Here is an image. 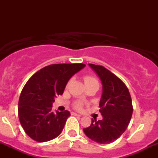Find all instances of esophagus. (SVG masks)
I'll return each instance as SVG.
<instances>
[{
	"label": "esophagus",
	"instance_id": "1",
	"mask_svg": "<svg viewBox=\"0 0 158 158\" xmlns=\"http://www.w3.org/2000/svg\"><path fill=\"white\" fill-rule=\"evenodd\" d=\"M73 115H75V116H78V117H81L80 114H78L77 113H73Z\"/></svg>",
	"mask_w": 158,
	"mask_h": 158
}]
</instances>
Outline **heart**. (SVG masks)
<instances>
[{
    "mask_svg": "<svg viewBox=\"0 0 158 158\" xmlns=\"http://www.w3.org/2000/svg\"><path fill=\"white\" fill-rule=\"evenodd\" d=\"M84 80H85V85L92 84V83H98L97 79L91 75H85L84 77ZM73 106L77 110H80L82 109L83 103L80 102V101H78V102H75V104H74Z\"/></svg>",
    "mask_w": 158,
    "mask_h": 158,
    "instance_id": "heart-1",
    "label": "heart"
}]
</instances>
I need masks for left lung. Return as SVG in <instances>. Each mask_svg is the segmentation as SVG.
Wrapping results in <instances>:
<instances>
[{
	"label": "left lung",
	"mask_w": 158,
	"mask_h": 158,
	"mask_svg": "<svg viewBox=\"0 0 158 158\" xmlns=\"http://www.w3.org/2000/svg\"><path fill=\"white\" fill-rule=\"evenodd\" d=\"M89 66L102 81L99 112L103 119H92L91 125L83 131L95 142L110 143L124 133L129 124L133 113L131 97L126 85L115 74L101 65L89 64Z\"/></svg>",
	"instance_id": "obj_1"
}]
</instances>
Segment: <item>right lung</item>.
I'll use <instances>...</instances> for the list:
<instances>
[{"label": "right lung", "mask_w": 158, "mask_h": 158, "mask_svg": "<svg viewBox=\"0 0 158 158\" xmlns=\"http://www.w3.org/2000/svg\"><path fill=\"white\" fill-rule=\"evenodd\" d=\"M85 66L81 63L50 64L27 81L20 95L18 109L21 126L30 138L42 143L60 135L70 114L68 110L54 114V98L63 94L69 79Z\"/></svg>", "instance_id": "add662e5"}]
</instances>
